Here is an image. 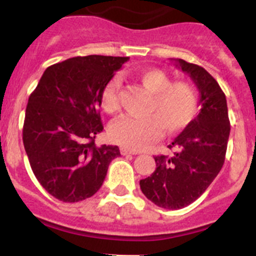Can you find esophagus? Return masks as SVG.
Returning <instances> with one entry per match:
<instances>
[{
    "label": "esophagus",
    "mask_w": 256,
    "mask_h": 256,
    "mask_svg": "<svg viewBox=\"0 0 256 256\" xmlns=\"http://www.w3.org/2000/svg\"><path fill=\"white\" fill-rule=\"evenodd\" d=\"M121 154H122V156H135V154H136V152L130 150V149H128V148H121Z\"/></svg>",
    "instance_id": "1"
}]
</instances>
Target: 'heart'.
<instances>
[{
  "mask_svg": "<svg viewBox=\"0 0 256 256\" xmlns=\"http://www.w3.org/2000/svg\"><path fill=\"white\" fill-rule=\"evenodd\" d=\"M138 79L152 93L148 116H121L110 126V136L118 145L131 150H140L166 132L174 134L185 128L195 118L199 98L195 88L185 80L171 82L170 76L158 68L140 71ZM118 78L106 84L102 92V106L114 112L118 106Z\"/></svg>",
  "mask_w": 256,
  "mask_h": 256,
  "instance_id": "heart-1",
  "label": "heart"
}]
</instances>
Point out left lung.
Listing matches in <instances>:
<instances>
[{
  "mask_svg": "<svg viewBox=\"0 0 256 256\" xmlns=\"http://www.w3.org/2000/svg\"><path fill=\"white\" fill-rule=\"evenodd\" d=\"M176 62L196 84L202 110L168 145L176 152L154 156L156 171L140 180L142 194L164 209L184 208L208 188L224 163L231 130L227 100L217 80L202 66Z\"/></svg>",
  "mask_w": 256,
  "mask_h": 256,
  "instance_id": "1",
  "label": "left lung"
}]
</instances>
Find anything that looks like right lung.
I'll list each match as a JSON object with an SVG mask.
<instances>
[{
    "label": "right lung",
    "mask_w": 256,
    "mask_h": 256,
    "mask_svg": "<svg viewBox=\"0 0 256 256\" xmlns=\"http://www.w3.org/2000/svg\"><path fill=\"white\" fill-rule=\"evenodd\" d=\"M128 57L90 54L46 68L29 96L22 142L39 184L65 202L90 198L100 190L116 145L96 146L102 132V92Z\"/></svg>",
    "instance_id": "obj_1"
}]
</instances>
